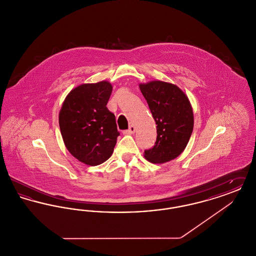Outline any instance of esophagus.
I'll list each match as a JSON object with an SVG mask.
<instances>
[{"mask_svg": "<svg viewBox=\"0 0 256 256\" xmlns=\"http://www.w3.org/2000/svg\"><path fill=\"white\" fill-rule=\"evenodd\" d=\"M135 132V126H134V124H132L130 128H128V130H126V132H124V134H134Z\"/></svg>", "mask_w": 256, "mask_h": 256, "instance_id": "1", "label": "esophagus"}]
</instances>
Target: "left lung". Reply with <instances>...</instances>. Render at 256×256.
Masks as SVG:
<instances>
[{
	"instance_id": "1",
	"label": "left lung",
	"mask_w": 256,
	"mask_h": 256,
	"mask_svg": "<svg viewBox=\"0 0 256 256\" xmlns=\"http://www.w3.org/2000/svg\"><path fill=\"white\" fill-rule=\"evenodd\" d=\"M139 88L158 124L156 145L145 150V158L154 164L176 158L193 132L194 114L189 98L178 86L162 80L140 84Z\"/></svg>"
}]
</instances>
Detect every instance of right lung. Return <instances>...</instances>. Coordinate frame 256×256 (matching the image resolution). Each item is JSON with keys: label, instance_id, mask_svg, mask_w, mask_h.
<instances>
[{"label": "right lung", "instance_id": "right-lung-1", "mask_svg": "<svg viewBox=\"0 0 256 256\" xmlns=\"http://www.w3.org/2000/svg\"><path fill=\"white\" fill-rule=\"evenodd\" d=\"M111 92L106 80L82 84L69 92L61 106L58 122L64 145L89 166L110 158L120 134L115 115L106 108Z\"/></svg>", "mask_w": 256, "mask_h": 256}]
</instances>
